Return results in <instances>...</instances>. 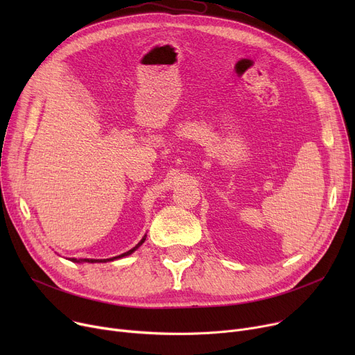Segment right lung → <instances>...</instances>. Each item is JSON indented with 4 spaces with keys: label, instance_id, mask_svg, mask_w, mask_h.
I'll list each match as a JSON object with an SVG mask.
<instances>
[{
    "label": "right lung",
    "instance_id": "1",
    "mask_svg": "<svg viewBox=\"0 0 355 355\" xmlns=\"http://www.w3.org/2000/svg\"><path fill=\"white\" fill-rule=\"evenodd\" d=\"M145 239H146V234L141 239V241L135 248H132L130 250H128V252H125V253H122L119 256H115V257H109V259H76V257H70V262H74V263H106V262H114V260H116V259H122L125 256L132 254L144 243Z\"/></svg>",
    "mask_w": 355,
    "mask_h": 355
}]
</instances>
